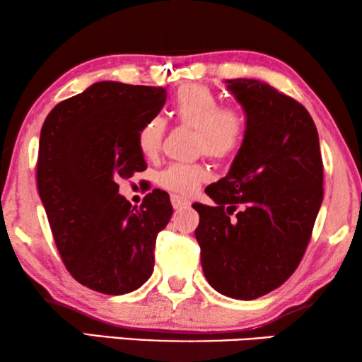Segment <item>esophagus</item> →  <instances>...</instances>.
<instances>
[{
	"mask_svg": "<svg viewBox=\"0 0 362 362\" xmlns=\"http://www.w3.org/2000/svg\"><path fill=\"white\" fill-rule=\"evenodd\" d=\"M171 204H173V207H175V209L177 211V209H186V207H189L191 202L187 201L186 197H181V196L173 194V196H171Z\"/></svg>",
	"mask_w": 362,
	"mask_h": 362,
	"instance_id": "esophagus-1",
	"label": "esophagus"
}]
</instances>
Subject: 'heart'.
Here are the masks:
<instances>
[{
    "label": "heart",
    "mask_w": 362,
    "mask_h": 362,
    "mask_svg": "<svg viewBox=\"0 0 362 362\" xmlns=\"http://www.w3.org/2000/svg\"><path fill=\"white\" fill-rule=\"evenodd\" d=\"M171 113L182 125L196 130L194 150L222 160L239 150L245 136V118L234 107H221V98L209 87L187 83L176 92L171 102ZM165 136V120L150 117L136 133V146L145 158L160 153ZM209 173L199 163H171L158 173L156 182L163 189L176 194H189Z\"/></svg>",
    "instance_id": "1"
}]
</instances>
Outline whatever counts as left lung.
Segmentation results:
<instances>
[{"instance_id": "left-lung-1", "label": "left lung", "mask_w": 362, "mask_h": 362, "mask_svg": "<svg viewBox=\"0 0 362 362\" xmlns=\"http://www.w3.org/2000/svg\"><path fill=\"white\" fill-rule=\"evenodd\" d=\"M226 83L245 112V136L229 173L206 187L216 206L192 204L194 234L212 288L255 300L285 284L305 254L323 202V161L301 103L255 78Z\"/></svg>"}]
</instances>
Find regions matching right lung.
I'll use <instances>...</instances> for the list:
<instances>
[{
  "label": "right lung",
  "mask_w": 362,
  "mask_h": 362,
  "mask_svg": "<svg viewBox=\"0 0 362 362\" xmlns=\"http://www.w3.org/2000/svg\"><path fill=\"white\" fill-rule=\"evenodd\" d=\"M165 102L163 87L95 82L57 103L41 128L39 196L64 264L87 288L125 295L153 274L170 196L153 189L136 209L117 182L146 168L136 133Z\"/></svg>",
  "instance_id": "right-lung-1"
}]
</instances>
